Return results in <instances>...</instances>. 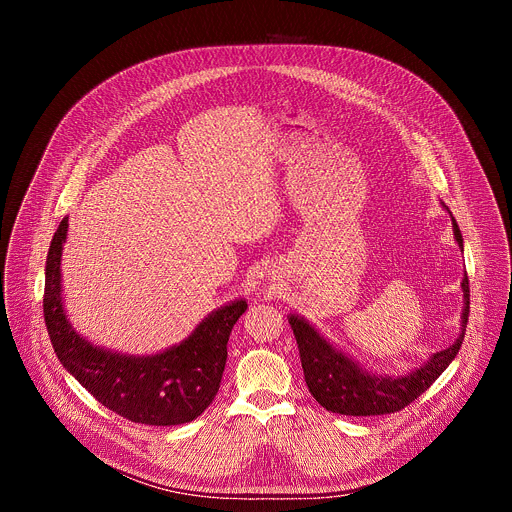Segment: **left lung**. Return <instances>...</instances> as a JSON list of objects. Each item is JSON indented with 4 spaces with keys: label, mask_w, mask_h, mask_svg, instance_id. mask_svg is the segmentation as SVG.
Masks as SVG:
<instances>
[{
    "label": "left lung",
    "mask_w": 512,
    "mask_h": 512,
    "mask_svg": "<svg viewBox=\"0 0 512 512\" xmlns=\"http://www.w3.org/2000/svg\"><path fill=\"white\" fill-rule=\"evenodd\" d=\"M452 225H454V237L460 249H464V239L456 218H452ZM462 291H464V312H462V332L458 340L450 348L433 354L421 369L403 377L371 375L367 369H362L358 362H354L352 358L336 350L304 318H298L296 314L287 316V322L298 340L306 385L314 395V399L332 413L358 415V417L385 415V413H395L405 409L421 393H425L433 385V381L450 367V362L456 358L464 342L468 314H470L468 275L462 281Z\"/></svg>",
    "instance_id": "1"
}]
</instances>
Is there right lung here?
Instances as JSON below:
<instances>
[{
	"label": "right lung",
	"mask_w": 512,
	"mask_h": 512,
	"mask_svg": "<svg viewBox=\"0 0 512 512\" xmlns=\"http://www.w3.org/2000/svg\"><path fill=\"white\" fill-rule=\"evenodd\" d=\"M68 216L58 225L46 259L44 322L62 367L99 403L143 425H180L196 419L221 387L227 342L245 314L237 300L204 318L178 346L152 356H127L93 346L64 314L60 257Z\"/></svg>",
	"instance_id": "obj_1"
}]
</instances>
